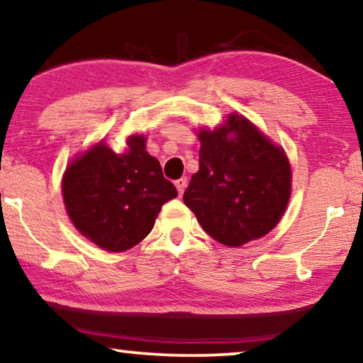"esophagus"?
Returning a JSON list of instances; mask_svg holds the SVG:
<instances>
[{"label":"esophagus","instance_id":"34e87169","mask_svg":"<svg viewBox=\"0 0 363 363\" xmlns=\"http://www.w3.org/2000/svg\"><path fill=\"white\" fill-rule=\"evenodd\" d=\"M174 184H176L177 192H179V196H182L184 191H186V187H187V179L186 177H181V179H177Z\"/></svg>","mask_w":363,"mask_h":363}]
</instances>
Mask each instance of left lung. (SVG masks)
Returning <instances> with one entry per match:
<instances>
[{"label": "left lung", "instance_id": "obj_1", "mask_svg": "<svg viewBox=\"0 0 363 363\" xmlns=\"http://www.w3.org/2000/svg\"><path fill=\"white\" fill-rule=\"evenodd\" d=\"M199 171L184 192L203 231L221 245L242 246L267 235L286 208L291 171L280 147L242 116L200 130Z\"/></svg>", "mask_w": 363, "mask_h": 363}]
</instances>
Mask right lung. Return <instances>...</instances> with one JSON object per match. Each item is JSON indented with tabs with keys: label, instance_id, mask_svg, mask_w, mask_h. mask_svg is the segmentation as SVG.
<instances>
[{
	"label": "right lung",
	"instance_id": "obj_1",
	"mask_svg": "<svg viewBox=\"0 0 363 363\" xmlns=\"http://www.w3.org/2000/svg\"><path fill=\"white\" fill-rule=\"evenodd\" d=\"M127 143L122 155L104 143L86 151L68 166L62 186L65 207L79 233L112 252L138 245L161 207L177 196L160 161L145 150V137L133 135Z\"/></svg>",
	"mask_w": 363,
	"mask_h": 363
}]
</instances>
